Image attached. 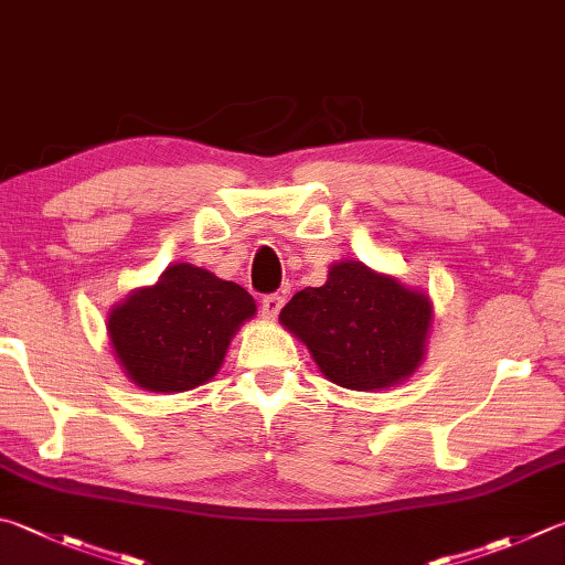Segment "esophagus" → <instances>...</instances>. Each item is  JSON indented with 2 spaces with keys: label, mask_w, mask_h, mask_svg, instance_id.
<instances>
[{
  "label": "esophagus",
  "mask_w": 565,
  "mask_h": 565,
  "mask_svg": "<svg viewBox=\"0 0 565 565\" xmlns=\"http://www.w3.org/2000/svg\"><path fill=\"white\" fill-rule=\"evenodd\" d=\"M281 306H284V296L281 294L264 296V299H262V316L264 318H276V313L281 311Z\"/></svg>",
  "instance_id": "1"
}]
</instances>
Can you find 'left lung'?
<instances>
[{"label": "left lung", "instance_id": "left-lung-1", "mask_svg": "<svg viewBox=\"0 0 565 565\" xmlns=\"http://www.w3.org/2000/svg\"><path fill=\"white\" fill-rule=\"evenodd\" d=\"M429 316L425 294L361 262L331 266L323 286H306L279 313L328 381L348 390L390 387L415 373Z\"/></svg>", "mask_w": 565, "mask_h": 565}]
</instances>
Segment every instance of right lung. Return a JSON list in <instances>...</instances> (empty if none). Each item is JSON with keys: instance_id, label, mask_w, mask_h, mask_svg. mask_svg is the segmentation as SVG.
Wrapping results in <instances>:
<instances>
[{"instance_id": "1", "label": "right lung", "mask_w": 565, "mask_h": 565, "mask_svg": "<svg viewBox=\"0 0 565 565\" xmlns=\"http://www.w3.org/2000/svg\"><path fill=\"white\" fill-rule=\"evenodd\" d=\"M252 296L192 264H175L108 318L113 351L150 393H182L217 373L230 338L254 316Z\"/></svg>"}]
</instances>
